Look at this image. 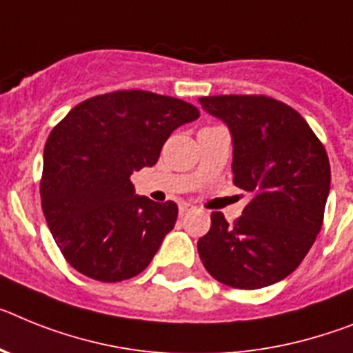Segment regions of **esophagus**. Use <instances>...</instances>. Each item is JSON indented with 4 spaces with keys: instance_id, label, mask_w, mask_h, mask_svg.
<instances>
[{
    "instance_id": "1",
    "label": "esophagus",
    "mask_w": 353,
    "mask_h": 353,
    "mask_svg": "<svg viewBox=\"0 0 353 353\" xmlns=\"http://www.w3.org/2000/svg\"><path fill=\"white\" fill-rule=\"evenodd\" d=\"M192 210H194V206H192V204H188V202H181L179 204V214H186V213H190Z\"/></svg>"
}]
</instances>
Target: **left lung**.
I'll list each match as a JSON object with an SVG mask.
<instances>
[{"label": "left lung", "mask_w": 353, "mask_h": 353, "mask_svg": "<svg viewBox=\"0 0 353 353\" xmlns=\"http://www.w3.org/2000/svg\"><path fill=\"white\" fill-rule=\"evenodd\" d=\"M228 124L232 183L252 195L232 225L220 211L197 243L211 277L257 290L295 272L316 240L330 190L323 143L296 110L266 96L201 97Z\"/></svg>", "instance_id": "left-lung-1"}]
</instances>
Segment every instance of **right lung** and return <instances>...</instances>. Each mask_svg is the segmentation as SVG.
I'll list each match as a JSON object with an SVG mask.
<instances>
[{"instance_id": "1", "label": "right lung", "mask_w": 353, "mask_h": 353, "mask_svg": "<svg viewBox=\"0 0 353 353\" xmlns=\"http://www.w3.org/2000/svg\"><path fill=\"white\" fill-rule=\"evenodd\" d=\"M199 115L176 97L119 90L79 103L54 125L44 147L42 211L79 274L119 283L149 266L177 204L134 195L130 176L152 167L170 133Z\"/></svg>"}]
</instances>
